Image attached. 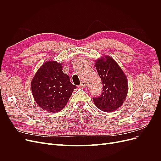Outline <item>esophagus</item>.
<instances>
[{"instance_id": "34e87169", "label": "esophagus", "mask_w": 161, "mask_h": 161, "mask_svg": "<svg viewBox=\"0 0 161 161\" xmlns=\"http://www.w3.org/2000/svg\"><path fill=\"white\" fill-rule=\"evenodd\" d=\"M86 85V82H84V81H82V82H80V87H85Z\"/></svg>"}]
</instances>
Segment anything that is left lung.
<instances>
[{"instance_id": "obj_1", "label": "left lung", "mask_w": 161, "mask_h": 161, "mask_svg": "<svg viewBox=\"0 0 161 161\" xmlns=\"http://www.w3.org/2000/svg\"><path fill=\"white\" fill-rule=\"evenodd\" d=\"M95 67L103 84L102 93L92 97L94 103L103 111H113L123 104L128 93V83L124 72L110 56L97 60Z\"/></svg>"}]
</instances>
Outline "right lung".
I'll use <instances>...</instances> for the list:
<instances>
[{
  "mask_svg": "<svg viewBox=\"0 0 161 161\" xmlns=\"http://www.w3.org/2000/svg\"><path fill=\"white\" fill-rule=\"evenodd\" d=\"M61 64L55 61L43 64L31 82V90L37 105L43 110L56 113L67 103L76 86L68 75L62 72Z\"/></svg>",
  "mask_w": 161,
  "mask_h": 161,
  "instance_id": "right-lung-1",
  "label": "right lung"
}]
</instances>
